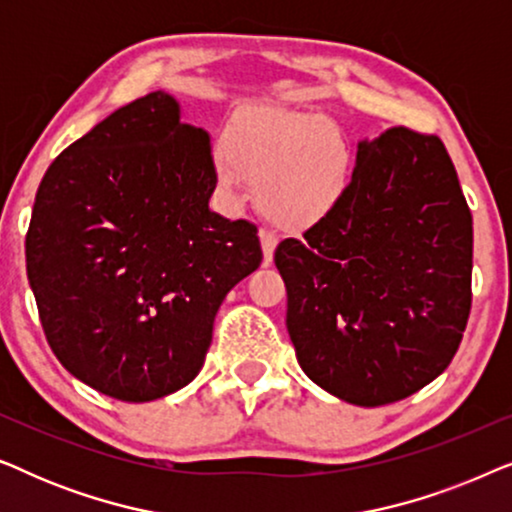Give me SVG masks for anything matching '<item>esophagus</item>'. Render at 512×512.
Masks as SVG:
<instances>
[{
	"label": "esophagus",
	"mask_w": 512,
	"mask_h": 512,
	"mask_svg": "<svg viewBox=\"0 0 512 512\" xmlns=\"http://www.w3.org/2000/svg\"><path fill=\"white\" fill-rule=\"evenodd\" d=\"M261 247H263V265H270L272 258H275V249H277V235L270 233V230L261 228Z\"/></svg>",
	"instance_id": "obj_1"
}]
</instances>
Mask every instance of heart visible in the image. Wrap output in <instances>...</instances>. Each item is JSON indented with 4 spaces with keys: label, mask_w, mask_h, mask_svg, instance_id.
Instances as JSON below:
<instances>
[{
    "label": "heart",
    "mask_w": 512,
    "mask_h": 512,
    "mask_svg": "<svg viewBox=\"0 0 512 512\" xmlns=\"http://www.w3.org/2000/svg\"><path fill=\"white\" fill-rule=\"evenodd\" d=\"M214 177L230 200H242L247 186H256L265 219L284 230H305L345 202L354 151L326 116L261 104L228 125Z\"/></svg>",
    "instance_id": "1"
}]
</instances>
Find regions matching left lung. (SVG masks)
I'll return each mask as SVG.
<instances>
[{
  "label": "left lung",
  "instance_id": "obj_1",
  "mask_svg": "<svg viewBox=\"0 0 512 512\" xmlns=\"http://www.w3.org/2000/svg\"><path fill=\"white\" fill-rule=\"evenodd\" d=\"M303 237L279 242L275 265L314 384L375 408L450 366L471 312L473 216L438 137L361 139L345 202Z\"/></svg>",
  "mask_w": 512,
  "mask_h": 512
}]
</instances>
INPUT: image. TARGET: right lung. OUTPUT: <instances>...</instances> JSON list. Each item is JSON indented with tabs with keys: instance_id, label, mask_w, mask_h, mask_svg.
<instances>
[{
	"instance_id": "add662e5",
	"label": "right lung",
	"mask_w": 512,
	"mask_h": 512,
	"mask_svg": "<svg viewBox=\"0 0 512 512\" xmlns=\"http://www.w3.org/2000/svg\"><path fill=\"white\" fill-rule=\"evenodd\" d=\"M214 188L207 132L165 90L53 160L25 237L27 279L76 380L146 403L200 373L223 298L263 261L256 226L209 209Z\"/></svg>"
}]
</instances>
